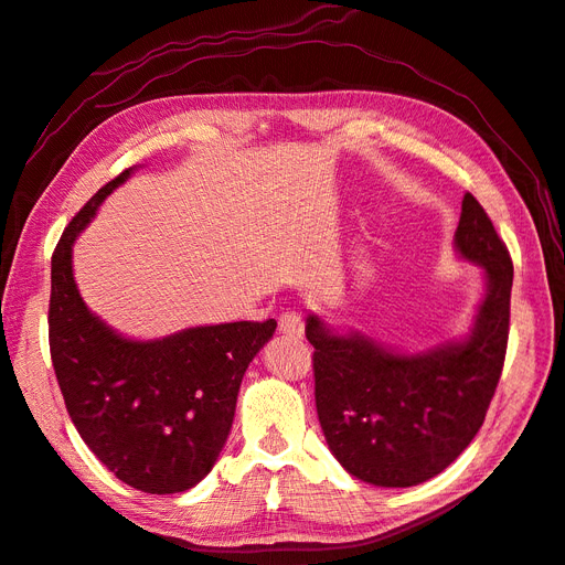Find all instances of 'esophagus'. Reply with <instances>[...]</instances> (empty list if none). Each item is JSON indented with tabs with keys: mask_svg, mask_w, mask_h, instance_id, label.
<instances>
[{
	"mask_svg": "<svg viewBox=\"0 0 565 565\" xmlns=\"http://www.w3.org/2000/svg\"><path fill=\"white\" fill-rule=\"evenodd\" d=\"M278 328L285 337H292V339H301L303 337V320L297 311H285L278 320Z\"/></svg>",
	"mask_w": 565,
	"mask_h": 565,
	"instance_id": "esophagus-1",
	"label": "esophagus"
}]
</instances>
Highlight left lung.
<instances>
[{"label": "left lung", "mask_w": 565, "mask_h": 565, "mask_svg": "<svg viewBox=\"0 0 565 565\" xmlns=\"http://www.w3.org/2000/svg\"><path fill=\"white\" fill-rule=\"evenodd\" d=\"M455 252L486 278L461 339L405 353L358 330L341 334L320 316L306 318L322 434L358 481L380 488L429 481L483 426L504 365L514 266L471 193L461 200Z\"/></svg>", "instance_id": "left-lung-1"}]
</instances>
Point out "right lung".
<instances>
[{"mask_svg":"<svg viewBox=\"0 0 565 565\" xmlns=\"http://www.w3.org/2000/svg\"><path fill=\"white\" fill-rule=\"evenodd\" d=\"M125 169L84 204L51 256V363L75 429L119 481L150 494L185 492L216 465L237 391L278 322H221L162 339L115 332L84 303L73 245Z\"/></svg>","mask_w":565,"mask_h":565,"instance_id":"right-lung-1","label":"right lung"}]
</instances>
